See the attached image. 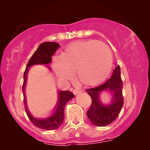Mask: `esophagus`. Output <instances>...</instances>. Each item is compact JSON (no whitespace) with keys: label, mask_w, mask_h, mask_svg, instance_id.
Masks as SVG:
<instances>
[{"label":"esophagus","mask_w":150,"mask_h":150,"mask_svg":"<svg viewBox=\"0 0 150 150\" xmlns=\"http://www.w3.org/2000/svg\"><path fill=\"white\" fill-rule=\"evenodd\" d=\"M72 92H73L74 94L76 95V94H78V93H81V91L79 90V89H72Z\"/></svg>","instance_id":"obj_1"}]
</instances>
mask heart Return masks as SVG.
Returning a JSON list of instances; mask_svg holds the SVG:
<instances>
[{
	"instance_id": "heart-1",
	"label": "heart",
	"mask_w": 150,
	"mask_h": 150,
	"mask_svg": "<svg viewBox=\"0 0 150 150\" xmlns=\"http://www.w3.org/2000/svg\"><path fill=\"white\" fill-rule=\"evenodd\" d=\"M112 66L110 48L95 40L76 41L64 50L62 57L54 59L53 67L60 78L69 79L75 71L77 80L92 86L104 81Z\"/></svg>"
}]
</instances>
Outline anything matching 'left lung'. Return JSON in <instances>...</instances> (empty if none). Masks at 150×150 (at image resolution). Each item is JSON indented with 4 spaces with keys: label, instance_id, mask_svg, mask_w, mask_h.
Listing matches in <instances>:
<instances>
[{
    "label": "left lung",
    "instance_id": "8db88e82",
    "mask_svg": "<svg viewBox=\"0 0 150 150\" xmlns=\"http://www.w3.org/2000/svg\"><path fill=\"white\" fill-rule=\"evenodd\" d=\"M103 90L109 91L113 96L111 104L104 105L100 101L99 94ZM86 91L92 100L90 108L87 111V116L91 123L96 126H105L111 124L119 115L123 105L120 66H116L111 78L104 83L86 89Z\"/></svg>",
    "mask_w": 150,
    "mask_h": 150
}]
</instances>
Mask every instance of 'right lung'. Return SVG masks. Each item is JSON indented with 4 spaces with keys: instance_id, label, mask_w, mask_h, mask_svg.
<instances>
[{
    "instance_id": "add662e5",
    "label": "right lung",
    "mask_w": 150,
    "mask_h": 150,
    "mask_svg": "<svg viewBox=\"0 0 150 150\" xmlns=\"http://www.w3.org/2000/svg\"><path fill=\"white\" fill-rule=\"evenodd\" d=\"M59 44L55 42H44L41 43L37 48L30 59L29 60L27 64L26 69L24 72V83L22 86V91L24 94V103L25 106V110L28 115L30 120L33 123V125L36 127L44 130H55L59 128L60 125L62 124L64 117V107L66 104L70 99L74 97V94L69 91H59L58 102L56 105L55 110L54 113L49 117L46 118H36L32 115L31 113L29 112L26 104V99H25V86H26L27 78L29 68L33 65L35 64H48L51 62V57L54 55L58 48ZM48 67L49 68V67Z\"/></svg>"
}]
</instances>
